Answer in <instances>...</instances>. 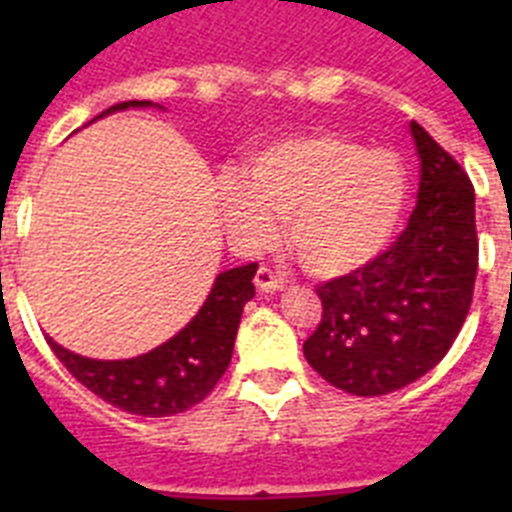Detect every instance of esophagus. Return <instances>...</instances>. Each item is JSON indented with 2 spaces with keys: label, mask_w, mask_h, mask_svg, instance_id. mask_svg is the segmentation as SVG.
<instances>
[{
  "label": "esophagus",
  "mask_w": 512,
  "mask_h": 512,
  "mask_svg": "<svg viewBox=\"0 0 512 512\" xmlns=\"http://www.w3.org/2000/svg\"><path fill=\"white\" fill-rule=\"evenodd\" d=\"M253 282H256L259 292H279V289H284V279L266 264L259 266V271H256V279H253Z\"/></svg>",
  "instance_id": "esophagus-1"
}]
</instances>
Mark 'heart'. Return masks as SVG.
Masks as SVG:
<instances>
[{
	"instance_id": "b5f03b06",
	"label": "heart",
	"mask_w": 512,
	"mask_h": 512,
	"mask_svg": "<svg viewBox=\"0 0 512 512\" xmlns=\"http://www.w3.org/2000/svg\"><path fill=\"white\" fill-rule=\"evenodd\" d=\"M405 202V171L387 151H364L336 133L266 143L217 187L233 241L264 246L287 220V238L315 277L361 269L392 238Z\"/></svg>"
}]
</instances>
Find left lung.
<instances>
[{
	"label": "left lung",
	"instance_id": "8db88e82",
	"mask_svg": "<svg viewBox=\"0 0 512 512\" xmlns=\"http://www.w3.org/2000/svg\"><path fill=\"white\" fill-rule=\"evenodd\" d=\"M420 189L408 228L369 264L320 284L323 318L307 364L359 397L402 390L446 356L467 320L479 241L474 187L461 164L410 122Z\"/></svg>",
	"mask_w": 512,
	"mask_h": 512
}]
</instances>
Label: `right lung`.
I'll list each match as a JSON object with an SVG mask.
<instances>
[{
	"mask_svg": "<svg viewBox=\"0 0 512 512\" xmlns=\"http://www.w3.org/2000/svg\"><path fill=\"white\" fill-rule=\"evenodd\" d=\"M151 102H120L102 115L128 107H146ZM99 115V117H102ZM259 264L238 266L223 271L215 279V287L207 295L205 305L192 318V323L176 333L164 346L148 354L125 361H97L71 354L45 336L53 354L87 390L110 402L125 413L143 418H166L189 410L205 400L220 377L225 374L233 356L235 333L241 323L246 302L256 295L253 274Z\"/></svg>",
	"mask_w": 512,
	"mask_h": 512,
	"instance_id": "1",
	"label": "right lung"
}]
</instances>
